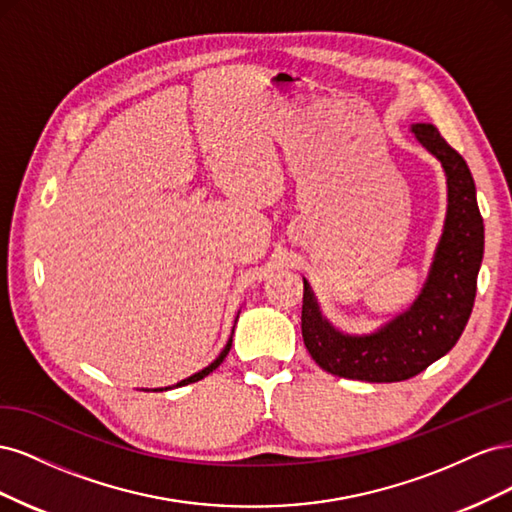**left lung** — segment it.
Here are the masks:
<instances>
[{
  "label": "left lung",
  "instance_id": "8db88e82",
  "mask_svg": "<svg viewBox=\"0 0 512 512\" xmlns=\"http://www.w3.org/2000/svg\"><path fill=\"white\" fill-rule=\"evenodd\" d=\"M412 132L442 162L448 183L446 224L436 260L408 312L365 337L335 331L320 316L314 294L303 282V342L312 359L333 376L365 382L408 380L457 344L472 314L485 250L474 179L466 160L444 141L436 126L416 123Z\"/></svg>",
  "mask_w": 512,
  "mask_h": 512
}]
</instances>
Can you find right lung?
Segmentation results:
<instances>
[{"label": "right lung", "instance_id": "1", "mask_svg": "<svg viewBox=\"0 0 512 512\" xmlns=\"http://www.w3.org/2000/svg\"><path fill=\"white\" fill-rule=\"evenodd\" d=\"M230 346H232V339H230V342H228V344H226V348H224V350H222V354H220V356H218V359H215V361H213V363H211V365H209V367H205V369H203V371H198V374H194V376H190V378H185V380H181V382H179V384H177V386H183V384H190V382H198V380H203V378H205V376H209V374H211V371H213V369H215V367H218V365H220V363H222V361H224V359H226V354H228V350H230Z\"/></svg>", "mask_w": 512, "mask_h": 512}]
</instances>
